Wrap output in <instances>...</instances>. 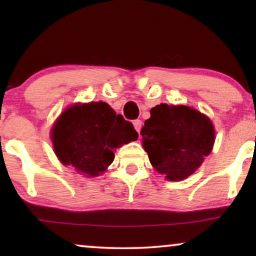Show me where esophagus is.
Listing matches in <instances>:
<instances>
[{
	"label": "esophagus",
	"instance_id": "1",
	"mask_svg": "<svg viewBox=\"0 0 256 256\" xmlns=\"http://www.w3.org/2000/svg\"><path fill=\"white\" fill-rule=\"evenodd\" d=\"M132 124H134V128L135 130L140 132V130H141L142 128V121L141 120H134V122H132Z\"/></svg>",
	"mask_w": 256,
	"mask_h": 256
}]
</instances>
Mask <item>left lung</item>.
<instances>
[{"mask_svg":"<svg viewBox=\"0 0 256 256\" xmlns=\"http://www.w3.org/2000/svg\"><path fill=\"white\" fill-rule=\"evenodd\" d=\"M143 126L142 146L157 172L168 180H183L202 166L212 152V121L184 104H157Z\"/></svg>","mask_w":256,"mask_h":256,"instance_id":"8db88e82","label":"left lung"}]
</instances>
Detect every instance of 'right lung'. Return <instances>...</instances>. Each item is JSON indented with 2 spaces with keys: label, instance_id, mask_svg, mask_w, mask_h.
<instances>
[{
  "label": "right lung",
  "instance_id": "add662e5",
  "mask_svg": "<svg viewBox=\"0 0 256 256\" xmlns=\"http://www.w3.org/2000/svg\"><path fill=\"white\" fill-rule=\"evenodd\" d=\"M138 138L134 126L102 101L73 104L51 129L59 160L87 177L106 171L114 160V150Z\"/></svg>",
  "mask_w": 256,
  "mask_h": 256
}]
</instances>
